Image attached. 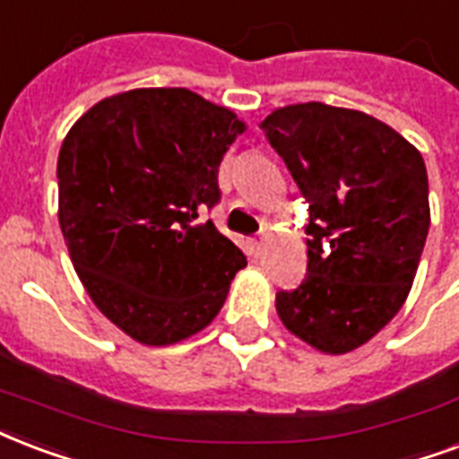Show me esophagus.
Segmentation results:
<instances>
[{"label": "esophagus", "instance_id": "obj_1", "mask_svg": "<svg viewBox=\"0 0 459 459\" xmlns=\"http://www.w3.org/2000/svg\"><path fill=\"white\" fill-rule=\"evenodd\" d=\"M262 245H264V233L250 238V255H255V257H257V255L262 253Z\"/></svg>", "mask_w": 459, "mask_h": 459}]
</instances>
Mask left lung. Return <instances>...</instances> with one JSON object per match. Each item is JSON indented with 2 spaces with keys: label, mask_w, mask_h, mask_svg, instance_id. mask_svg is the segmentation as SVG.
Here are the masks:
<instances>
[{
  "label": "left lung",
  "mask_w": 459,
  "mask_h": 459,
  "mask_svg": "<svg viewBox=\"0 0 459 459\" xmlns=\"http://www.w3.org/2000/svg\"><path fill=\"white\" fill-rule=\"evenodd\" d=\"M307 202V269L276 293L286 330L325 354L376 337L407 300L431 226L421 153L385 122L325 103L260 125Z\"/></svg>",
  "instance_id": "left-lung-1"
}]
</instances>
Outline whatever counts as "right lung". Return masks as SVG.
<instances>
[{"instance_id":"obj_1","label":"right lung","mask_w":459,"mask_h":459,"mask_svg":"<svg viewBox=\"0 0 459 459\" xmlns=\"http://www.w3.org/2000/svg\"><path fill=\"white\" fill-rule=\"evenodd\" d=\"M245 125L187 89H134L82 115L57 160L59 226L98 310L149 346L212 323L243 250L214 223L219 166Z\"/></svg>"}]
</instances>
